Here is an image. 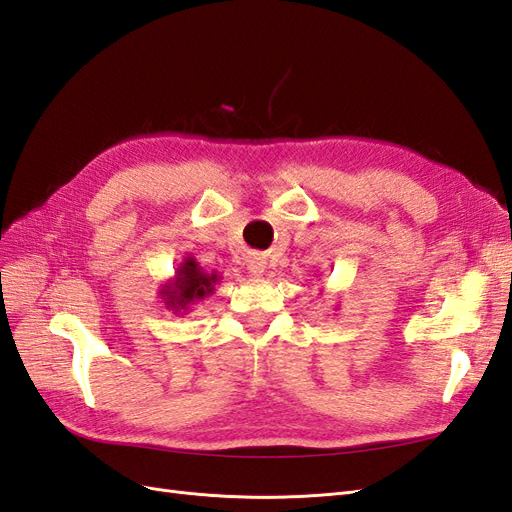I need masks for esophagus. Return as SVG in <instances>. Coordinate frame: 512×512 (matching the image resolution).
Masks as SVG:
<instances>
[{
	"label": "esophagus",
	"mask_w": 512,
	"mask_h": 512,
	"mask_svg": "<svg viewBox=\"0 0 512 512\" xmlns=\"http://www.w3.org/2000/svg\"><path fill=\"white\" fill-rule=\"evenodd\" d=\"M265 271H267V265L260 256L247 258V273H250L252 277H262V275H265Z\"/></svg>",
	"instance_id": "34e87169"
}]
</instances>
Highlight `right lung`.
Returning a JSON list of instances; mask_svg holds the SVG:
<instances>
[{
    "label": "right lung",
    "mask_w": 512,
    "mask_h": 512,
    "mask_svg": "<svg viewBox=\"0 0 512 512\" xmlns=\"http://www.w3.org/2000/svg\"><path fill=\"white\" fill-rule=\"evenodd\" d=\"M220 282V275L215 271H205L198 265L196 258H185L175 271L173 280H168L160 288V297L173 314H188L192 307L203 301L215 290Z\"/></svg>",
    "instance_id": "right-lung-1"
}]
</instances>
